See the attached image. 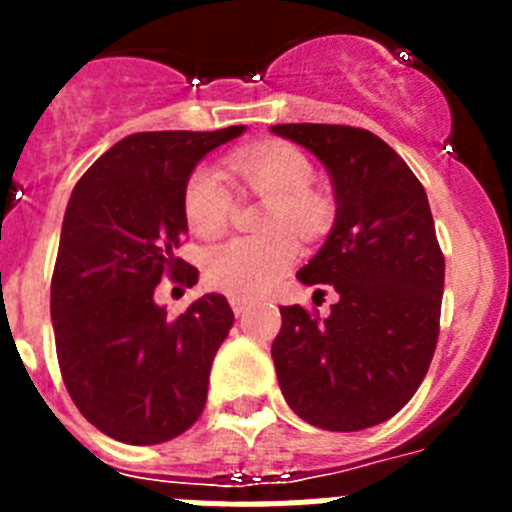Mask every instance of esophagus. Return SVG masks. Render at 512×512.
I'll use <instances>...</instances> for the list:
<instances>
[{"label": "esophagus", "mask_w": 512, "mask_h": 512, "mask_svg": "<svg viewBox=\"0 0 512 512\" xmlns=\"http://www.w3.org/2000/svg\"><path fill=\"white\" fill-rule=\"evenodd\" d=\"M230 307H233L235 315H238V318H241L243 312L248 310V300H241V297H233V300H230Z\"/></svg>", "instance_id": "obj_1"}]
</instances>
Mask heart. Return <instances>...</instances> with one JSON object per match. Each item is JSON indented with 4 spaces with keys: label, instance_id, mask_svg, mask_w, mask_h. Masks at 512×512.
<instances>
[{
    "label": "heart",
    "instance_id": "heart-1",
    "mask_svg": "<svg viewBox=\"0 0 512 512\" xmlns=\"http://www.w3.org/2000/svg\"><path fill=\"white\" fill-rule=\"evenodd\" d=\"M233 171L248 189L271 202L264 228L274 230L261 238H230L215 243L202 256L205 282L230 297H259L284 277L300 256V243L289 230L315 235L330 215V202L312 192V166L297 148L284 143L256 146L228 158ZM182 210L189 230L197 235L220 233L233 210V197L212 166H197L182 194Z\"/></svg>",
    "mask_w": 512,
    "mask_h": 512
}]
</instances>
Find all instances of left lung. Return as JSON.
<instances>
[{"label": "left lung", "instance_id": "obj_1", "mask_svg": "<svg viewBox=\"0 0 512 512\" xmlns=\"http://www.w3.org/2000/svg\"><path fill=\"white\" fill-rule=\"evenodd\" d=\"M271 133L315 153L336 192L333 230L297 279L330 284L338 302L325 320L279 307L282 330L271 343L279 387L310 425L364 431L408 405L436 351L443 253L428 197L369 130L295 122Z\"/></svg>", "mask_w": 512, "mask_h": 512}]
</instances>
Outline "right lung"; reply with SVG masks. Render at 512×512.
<instances>
[{"label":"right lung","mask_w":512,"mask_h":512,"mask_svg":"<svg viewBox=\"0 0 512 512\" xmlns=\"http://www.w3.org/2000/svg\"><path fill=\"white\" fill-rule=\"evenodd\" d=\"M243 130L128 135L71 192L51 282L58 366L79 413L115 441H171L205 410L233 310L205 295L169 318L153 292L161 277L197 284L200 271L174 256L187 233L184 184Z\"/></svg>","instance_id":"1"}]
</instances>
